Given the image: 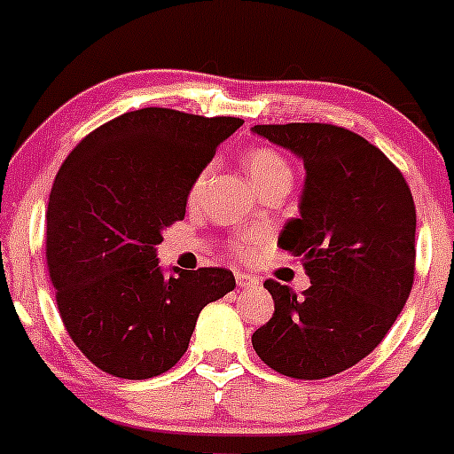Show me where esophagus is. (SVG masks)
Returning a JSON list of instances; mask_svg holds the SVG:
<instances>
[{"instance_id": "obj_1", "label": "esophagus", "mask_w": 454, "mask_h": 454, "mask_svg": "<svg viewBox=\"0 0 454 454\" xmlns=\"http://www.w3.org/2000/svg\"><path fill=\"white\" fill-rule=\"evenodd\" d=\"M235 281H237V286L244 287V290H253V287H259V278H256L254 274H248V272H237Z\"/></svg>"}]
</instances>
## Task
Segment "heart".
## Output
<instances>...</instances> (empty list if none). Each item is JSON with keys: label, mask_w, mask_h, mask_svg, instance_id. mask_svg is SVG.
Returning a JSON list of instances; mask_svg holds the SVG:
<instances>
[{"label": "heart", "mask_w": 454, "mask_h": 454, "mask_svg": "<svg viewBox=\"0 0 454 454\" xmlns=\"http://www.w3.org/2000/svg\"><path fill=\"white\" fill-rule=\"evenodd\" d=\"M244 162H246V171H248L250 180L254 182L259 193L272 189V186H287V189H290L294 173H292L290 162H287L278 151L270 149V146H254V149H250L248 153H246ZM201 182H204V173L195 180L191 193H198ZM259 239H261L259 232H244V235L239 237V241L232 244V250H235V253H246L248 246L256 244Z\"/></svg>", "instance_id": "1"}]
</instances>
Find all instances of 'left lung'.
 <instances>
[{"instance_id": "obj_1", "label": "left lung", "mask_w": 454, "mask_h": 454, "mask_svg": "<svg viewBox=\"0 0 454 454\" xmlns=\"http://www.w3.org/2000/svg\"><path fill=\"white\" fill-rule=\"evenodd\" d=\"M254 134L305 164L296 219L278 246L301 256L312 286L263 283L274 314L253 333L270 369L323 380L354 367L382 342L415 278V201L400 168L363 136L325 122L254 125Z\"/></svg>"}]
</instances>
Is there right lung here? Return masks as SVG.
Wrapping results in <instances>:
<instances>
[{"mask_svg":"<svg viewBox=\"0 0 454 454\" xmlns=\"http://www.w3.org/2000/svg\"><path fill=\"white\" fill-rule=\"evenodd\" d=\"M241 118L167 107L127 112L87 134L54 177L45 259L67 333L100 371L146 380L176 367L201 309L235 290L226 268L155 259L162 231Z\"/></svg>","mask_w":454,"mask_h":454,"instance_id":"right-lung-1","label":"right lung"}]
</instances>
